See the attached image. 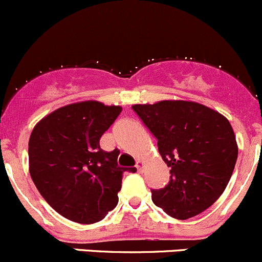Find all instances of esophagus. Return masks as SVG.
<instances>
[{"instance_id":"esophagus-1","label":"esophagus","mask_w":262,"mask_h":262,"mask_svg":"<svg viewBox=\"0 0 262 262\" xmlns=\"http://www.w3.org/2000/svg\"><path fill=\"white\" fill-rule=\"evenodd\" d=\"M136 168H137V170H138V172H143V168H144V163H143L142 161H138L136 163Z\"/></svg>"}]
</instances>
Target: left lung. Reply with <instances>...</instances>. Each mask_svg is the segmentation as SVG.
I'll return each mask as SVG.
<instances>
[{"label": "left lung", "mask_w": 262, "mask_h": 262, "mask_svg": "<svg viewBox=\"0 0 262 262\" xmlns=\"http://www.w3.org/2000/svg\"><path fill=\"white\" fill-rule=\"evenodd\" d=\"M158 139L170 168L164 188L152 189L154 205L177 220L197 216L224 193L237 161L230 122L194 101L163 100L132 106Z\"/></svg>", "instance_id": "8db88e82"}]
</instances>
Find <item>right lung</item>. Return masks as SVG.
I'll list each match as a JSON object with an SVG mask.
<instances>
[{"mask_svg":"<svg viewBox=\"0 0 262 262\" xmlns=\"http://www.w3.org/2000/svg\"><path fill=\"white\" fill-rule=\"evenodd\" d=\"M120 112L122 106L94 100L74 103L42 118L30 136L32 181L46 202L70 221L95 224L117 206L128 168L118 166L119 150L101 149L100 138Z\"/></svg>","mask_w":262,"mask_h":262,"instance_id":"1","label":"right lung"}]
</instances>
